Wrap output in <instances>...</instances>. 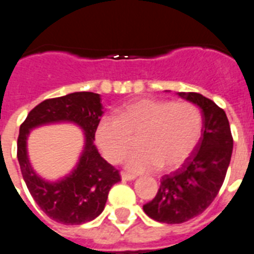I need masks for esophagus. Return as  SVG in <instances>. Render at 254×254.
<instances>
[{
    "label": "esophagus",
    "mask_w": 254,
    "mask_h": 254,
    "mask_svg": "<svg viewBox=\"0 0 254 254\" xmlns=\"http://www.w3.org/2000/svg\"><path fill=\"white\" fill-rule=\"evenodd\" d=\"M135 175L132 174H127V173H122V181L123 182H129V181H134Z\"/></svg>",
    "instance_id": "esophagus-1"
}]
</instances>
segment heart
<instances>
[{"label":"heart","mask_w":254,"mask_h":254,"mask_svg":"<svg viewBox=\"0 0 254 254\" xmlns=\"http://www.w3.org/2000/svg\"><path fill=\"white\" fill-rule=\"evenodd\" d=\"M202 114L191 103L139 99L123 105L114 116H103L95 140L104 158L116 164L136 139V150L127 158L132 173L160 168L169 170L190 155L202 134Z\"/></svg>","instance_id":"b5f03b06"}]
</instances>
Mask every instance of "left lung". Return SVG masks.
I'll list each match as a JSON object with an SVG mask.
<instances>
[{
	"label": "left lung",
	"instance_id": "obj_1",
	"mask_svg": "<svg viewBox=\"0 0 254 254\" xmlns=\"http://www.w3.org/2000/svg\"><path fill=\"white\" fill-rule=\"evenodd\" d=\"M202 110L203 134L182 167L160 181L144 212L160 223L178 224L202 214L223 184L233 151V138L223 109L198 92H177Z\"/></svg>",
	"mask_w": 254,
	"mask_h": 254
}]
</instances>
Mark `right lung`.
I'll return each instance as SVG.
<instances>
[{"label": "right lung", "instance_id": "1", "mask_svg": "<svg viewBox=\"0 0 254 254\" xmlns=\"http://www.w3.org/2000/svg\"><path fill=\"white\" fill-rule=\"evenodd\" d=\"M103 114L100 95L72 92L40 103L20 127L17 159L23 181L37 205L58 223L72 226L95 219L105 208L111 187L120 182L119 172L101 158L94 145L95 129ZM58 122L77 125L85 140L75 168L64 178L50 182L40 177L30 165L27 138L32 128Z\"/></svg>", "mask_w": 254, "mask_h": 254}]
</instances>
